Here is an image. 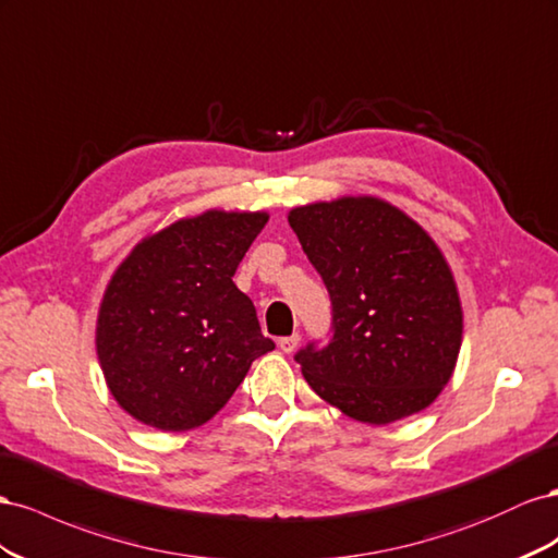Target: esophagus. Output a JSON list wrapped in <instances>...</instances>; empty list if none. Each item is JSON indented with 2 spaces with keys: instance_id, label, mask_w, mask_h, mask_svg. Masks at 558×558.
<instances>
[{
  "instance_id": "34e87169",
  "label": "esophagus",
  "mask_w": 558,
  "mask_h": 558,
  "mask_svg": "<svg viewBox=\"0 0 558 558\" xmlns=\"http://www.w3.org/2000/svg\"><path fill=\"white\" fill-rule=\"evenodd\" d=\"M299 341H301L299 333H292V337H282V339H278V348L282 350V353H294L296 345H299Z\"/></svg>"
}]
</instances>
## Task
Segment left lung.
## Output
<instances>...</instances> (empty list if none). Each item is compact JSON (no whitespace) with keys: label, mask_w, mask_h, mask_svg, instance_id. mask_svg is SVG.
<instances>
[{"label":"left lung","mask_w":558,"mask_h":558,"mask_svg":"<svg viewBox=\"0 0 558 558\" xmlns=\"http://www.w3.org/2000/svg\"><path fill=\"white\" fill-rule=\"evenodd\" d=\"M288 221L331 296V341L296 353L306 384L369 425L427 409L463 343V306L439 245L376 196L299 205Z\"/></svg>","instance_id":"left-lung-1"}]
</instances>
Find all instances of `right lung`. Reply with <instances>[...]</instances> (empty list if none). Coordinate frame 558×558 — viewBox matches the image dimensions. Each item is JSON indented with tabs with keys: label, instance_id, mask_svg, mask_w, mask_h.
Returning a JSON list of instances; mask_svg holds the SVG:
<instances>
[{
	"label": "right lung",
	"instance_id": "add662e5",
	"mask_svg": "<svg viewBox=\"0 0 558 558\" xmlns=\"http://www.w3.org/2000/svg\"><path fill=\"white\" fill-rule=\"evenodd\" d=\"M268 213L205 210L131 250L109 278L95 350L111 397L163 433L208 423L274 350L233 274Z\"/></svg>",
	"mask_w": 558,
	"mask_h": 558
}]
</instances>
